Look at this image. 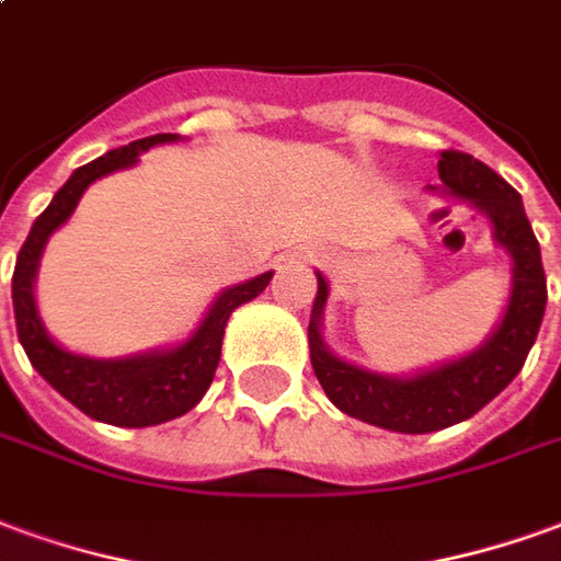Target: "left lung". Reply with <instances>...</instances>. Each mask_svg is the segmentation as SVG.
Instances as JSON below:
<instances>
[{
    "instance_id": "obj_1",
    "label": "left lung",
    "mask_w": 561,
    "mask_h": 561,
    "mask_svg": "<svg viewBox=\"0 0 561 561\" xmlns=\"http://www.w3.org/2000/svg\"><path fill=\"white\" fill-rule=\"evenodd\" d=\"M437 172L440 185L431 191L483 213L492 225L495 245L511 254V297L495 331L458 358L419 374L394 376L346 362L324 343L321 316L328 304V279L321 273H316L319 291L309 316V358L324 394L346 416L398 434H428L480 413L523 370L547 307L540 245L528 225L523 197L499 172L461 151H444Z\"/></svg>"
}]
</instances>
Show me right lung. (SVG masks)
I'll return each mask as SVG.
<instances>
[{
  "mask_svg": "<svg viewBox=\"0 0 561 561\" xmlns=\"http://www.w3.org/2000/svg\"><path fill=\"white\" fill-rule=\"evenodd\" d=\"M167 142H179V133H158L148 139H136L78 167L69 175V182L54 194L48 209L35 218L33 230L18 254L14 276H11L18 340L30 364L45 376V382H50V389H57L66 401L76 403L81 413L105 425H117V428H148V425H160L194 410L206 389L213 386L230 312L254 300L273 279V270H270L254 279L230 285L215 297L213 307L206 309V316L182 343L136 352L127 358L78 355L48 334L35 307V273H38V261L54 230H60L72 218L78 199L84 197V191L96 179L117 170H130L139 154Z\"/></svg>",
  "mask_w": 561,
  "mask_h": 561,
  "instance_id": "add662e5",
  "label": "right lung"
}]
</instances>
